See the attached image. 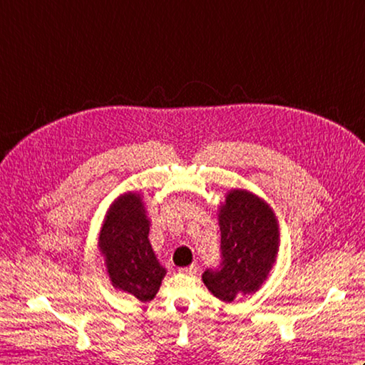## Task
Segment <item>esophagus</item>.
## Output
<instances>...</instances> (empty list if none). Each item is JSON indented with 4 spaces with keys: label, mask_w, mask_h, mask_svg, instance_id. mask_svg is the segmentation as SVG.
<instances>
[{
    "label": "esophagus",
    "mask_w": 365,
    "mask_h": 365,
    "mask_svg": "<svg viewBox=\"0 0 365 365\" xmlns=\"http://www.w3.org/2000/svg\"><path fill=\"white\" fill-rule=\"evenodd\" d=\"M178 271H180V273H185V274H196L197 273V267L196 265H191V267H187V268H180Z\"/></svg>",
    "instance_id": "obj_1"
}]
</instances>
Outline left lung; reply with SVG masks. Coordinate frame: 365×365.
I'll return each instance as SVG.
<instances>
[{
  "label": "left lung",
  "mask_w": 365,
  "mask_h": 365,
  "mask_svg": "<svg viewBox=\"0 0 365 365\" xmlns=\"http://www.w3.org/2000/svg\"><path fill=\"white\" fill-rule=\"evenodd\" d=\"M218 221L221 263L205 269L202 281L216 298L230 302L265 282L279 250V222L273 208L246 190L227 192Z\"/></svg>",
  "instance_id": "obj_1"
}]
</instances>
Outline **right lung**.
Masks as SVG:
<instances>
[{
  "instance_id": "1",
  "label": "right lung",
  "mask_w": 365,
  "mask_h": 365,
  "mask_svg": "<svg viewBox=\"0 0 365 365\" xmlns=\"http://www.w3.org/2000/svg\"><path fill=\"white\" fill-rule=\"evenodd\" d=\"M150 221L138 192L120 195L106 212L98 237L108 276L114 289L141 302L153 299L166 268L160 265L149 242Z\"/></svg>"
}]
</instances>
